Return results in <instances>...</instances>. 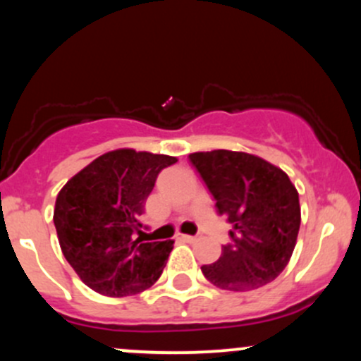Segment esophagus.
<instances>
[{"mask_svg": "<svg viewBox=\"0 0 361 361\" xmlns=\"http://www.w3.org/2000/svg\"><path fill=\"white\" fill-rule=\"evenodd\" d=\"M180 239L181 241H185V243H195L198 239V235H188V234H181L180 235Z\"/></svg>", "mask_w": 361, "mask_h": 361, "instance_id": "1", "label": "esophagus"}]
</instances>
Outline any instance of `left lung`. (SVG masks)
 Listing matches in <instances>:
<instances>
[{
    "label": "left lung",
    "instance_id": "8db88e82",
    "mask_svg": "<svg viewBox=\"0 0 361 361\" xmlns=\"http://www.w3.org/2000/svg\"><path fill=\"white\" fill-rule=\"evenodd\" d=\"M190 163L233 226V243L202 273L215 287L247 292L270 283L292 258L300 227L299 192L287 173L255 154L217 149L193 152Z\"/></svg>",
    "mask_w": 361,
    "mask_h": 361
}]
</instances>
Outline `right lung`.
I'll return each instance as SVG.
<instances>
[{
    "instance_id": "right-lung-1",
    "label": "right lung",
    "mask_w": 361,
    "mask_h": 361,
    "mask_svg": "<svg viewBox=\"0 0 361 361\" xmlns=\"http://www.w3.org/2000/svg\"><path fill=\"white\" fill-rule=\"evenodd\" d=\"M176 157L117 149L91 161L61 188L54 226L64 258L82 283L127 297L156 283L175 241L142 243L140 215L161 169Z\"/></svg>"
}]
</instances>
